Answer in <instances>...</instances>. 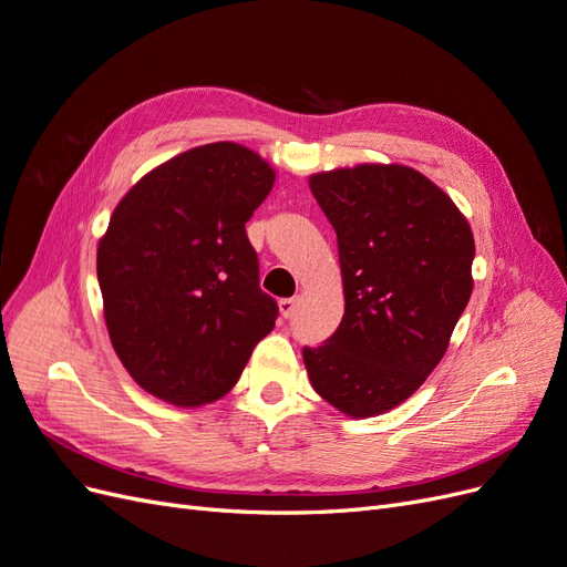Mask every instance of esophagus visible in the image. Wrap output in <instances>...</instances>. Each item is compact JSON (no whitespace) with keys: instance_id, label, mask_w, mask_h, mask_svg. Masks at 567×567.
Returning <instances> with one entry per match:
<instances>
[{"instance_id":"34e87169","label":"esophagus","mask_w":567,"mask_h":567,"mask_svg":"<svg viewBox=\"0 0 567 567\" xmlns=\"http://www.w3.org/2000/svg\"><path fill=\"white\" fill-rule=\"evenodd\" d=\"M296 305H298V300H296V298H284V300H279V312H281V317H284V319H290V317H293V312H296Z\"/></svg>"}]
</instances>
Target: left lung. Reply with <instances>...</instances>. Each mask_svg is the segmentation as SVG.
<instances>
[{
    "label": "left lung",
    "instance_id": "1",
    "mask_svg": "<svg viewBox=\"0 0 567 567\" xmlns=\"http://www.w3.org/2000/svg\"><path fill=\"white\" fill-rule=\"evenodd\" d=\"M336 229L346 315L302 359L312 388L352 419L414 394L447 352L473 290L475 241L454 200L406 165L310 177Z\"/></svg>",
    "mask_w": 567,
    "mask_h": 567
}]
</instances>
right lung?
I'll return each instance as SVG.
<instances>
[{
  "mask_svg": "<svg viewBox=\"0 0 567 567\" xmlns=\"http://www.w3.org/2000/svg\"><path fill=\"white\" fill-rule=\"evenodd\" d=\"M277 173L217 142L151 169L115 205L96 250L104 317L120 362L153 398L200 406L241 379L277 321L260 290L246 221Z\"/></svg>",
  "mask_w": 567,
  "mask_h": 567,
  "instance_id": "right-lung-1",
  "label": "right lung"
}]
</instances>
